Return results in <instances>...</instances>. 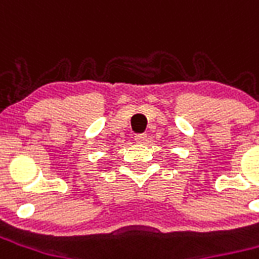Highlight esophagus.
Returning a JSON list of instances; mask_svg holds the SVG:
<instances>
[{"label":"esophagus","mask_w":259,"mask_h":259,"mask_svg":"<svg viewBox=\"0 0 259 259\" xmlns=\"http://www.w3.org/2000/svg\"><path fill=\"white\" fill-rule=\"evenodd\" d=\"M147 135H137L135 136V140L136 143H146Z\"/></svg>","instance_id":"obj_1"}]
</instances>
